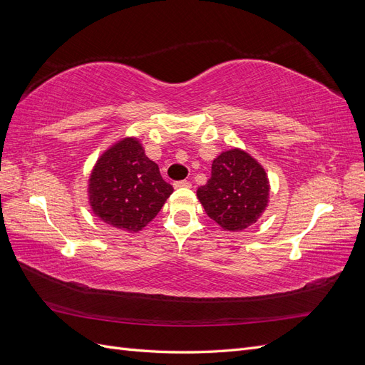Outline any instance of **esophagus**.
<instances>
[{
    "instance_id": "1",
    "label": "esophagus",
    "mask_w": 365,
    "mask_h": 365,
    "mask_svg": "<svg viewBox=\"0 0 365 365\" xmlns=\"http://www.w3.org/2000/svg\"><path fill=\"white\" fill-rule=\"evenodd\" d=\"M192 184L189 181H175L173 182V187L175 189H189Z\"/></svg>"
}]
</instances>
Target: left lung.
Wrapping results in <instances>:
<instances>
[{
	"instance_id": "obj_1",
	"label": "left lung",
	"mask_w": 365,
	"mask_h": 365,
	"mask_svg": "<svg viewBox=\"0 0 365 365\" xmlns=\"http://www.w3.org/2000/svg\"><path fill=\"white\" fill-rule=\"evenodd\" d=\"M205 213L227 231L252 225L268 205L269 182L247 152L230 149L213 160L212 178L196 192Z\"/></svg>"
}]
</instances>
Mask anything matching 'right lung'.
<instances>
[{"label":"right lung","mask_w":365,"mask_h":365,"mask_svg":"<svg viewBox=\"0 0 365 365\" xmlns=\"http://www.w3.org/2000/svg\"><path fill=\"white\" fill-rule=\"evenodd\" d=\"M172 192L137 138H123L109 148L97 160L88 184L94 215L130 233L146 227Z\"/></svg>","instance_id":"right-lung-1"}]
</instances>
